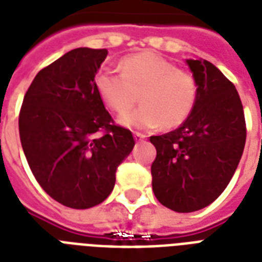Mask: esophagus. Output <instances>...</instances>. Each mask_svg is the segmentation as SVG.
<instances>
[{
  "instance_id": "obj_1",
  "label": "esophagus",
  "mask_w": 262,
  "mask_h": 262,
  "mask_svg": "<svg viewBox=\"0 0 262 262\" xmlns=\"http://www.w3.org/2000/svg\"><path fill=\"white\" fill-rule=\"evenodd\" d=\"M135 140L137 141V143H140V141H143L144 139H145V135H143V133H139V132H135Z\"/></svg>"
}]
</instances>
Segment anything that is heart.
I'll use <instances>...</instances> for the list:
<instances>
[{
	"instance_id": "obj_1",
	"label": "heart",
	"mask_w": 262,
	"mask_h": 262,
	"mask_svg": "<svg viewBox=\"0 0 262 262\" xmlns=\"http://www.w3.org/2000/svg\"><path fill=\"white\" fill-rule=\"evenodd\" d=\"M121 73L100 71L95 88L103 102L118 114L137 102L141 106L122 115L119 123L133 129H174L182 125L195 106L197 81L190 72L179 69L154 51H141L119 61Z\"/></svg>"
}]
</instances>
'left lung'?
<instances>
[{
  "instance_id": "1",
  "label": "left lung",
  "mask_w": 262,
  "mask_h": 262,
  "mask_svg": "<svg viewBox=\"0 0 262 262\" xmlns=\"http://www.w3.org/2000/svg\"><path fill=\"white\" fill-rule=\"evenodd\" d=\"M197 81L195 106L172 132L151 136L152 189L175 212L203 209L231 181L244 154L246 122L235 85L205 59H186Z\"/></svg>"
}]
</instances>
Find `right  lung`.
Returning a JSON list of instances; mask_svg holds the SVG:
<instances>
[{
  "instance_id": "obj_1",
  "label": "right lung",
  "mask_w": 262,
  "mask_h": 262,
  "mask_svg": "<svg viewBox=\"0 0 262 262\" xmlns=\"http://www.w3.org/2000/svg\"><path fill=\"white\" fill-rule=\"evenodd\" d=\"M106 49L79 47L43 68L27 90L18 115L23 151L35 179L65 207L103 203L115 172L135 147L115 125L95 88Z\"/></svg>"
}]
</instances>
